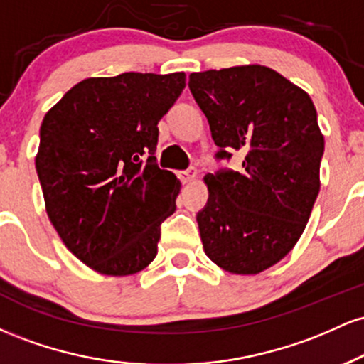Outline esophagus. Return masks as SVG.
I'll list each match as a JSON object with an SVG mask.
<instances>
[{
	"mask_svg": "<svg viewBox=\"0 0 364 364\" xmlns=\"http://www.w3.org/2000/svg\"><path fill=\"white\" fill-rule=\"evenodd\" d=\"M195 178H196V169L195 168H190V169L181 171V173H179V179H181V183H191Z\"/></svg>",
	"mask_w": 364,
	"mask_h": 364,
	"instance_id": "obj_1",
	"label": "esophagus"
}]
</instances>
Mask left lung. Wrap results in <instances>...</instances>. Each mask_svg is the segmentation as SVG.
I'll use <instances>...</instances> for the list:
<instances>
[{"instance_id":"8db88e82","label":"left lung","mask_w":364,"mask_h":364,"mask_svg":"<svg viewBox=\"0 0 364 364\" xmlns=\"http://www.w3.org/2000/svg\"><path fill=\"white\" fill-rule=\"evenodd\" d=\"M219 147L240 171L208 173L196 214L203 250L231 274H260L291 252L320 191L323 135L310 95L260 65L191 73L188 82Z\"/></svg>"}]
</instances>
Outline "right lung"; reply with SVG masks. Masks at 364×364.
Returning a JSON list of instances; mask_svg holds the SVG:
<instances>
[{
  "label": "right lung",
  "instance_id": "add662e5",
  "mask_svg": "<svg viewBox=\"0 0 364 364\" xmlns=\"http://www.w3.org/2000/svg\"><path fill=\"white\" fill-rule=\"evenodd\" d=\"M185 73L87 78L44 116L36 169L54 229L106 275L140 272L157 255L179 181L157 166V123Z\"/></svg>",
  "mask_w": 364,
  "mask_h": 364
}]
</instances>
